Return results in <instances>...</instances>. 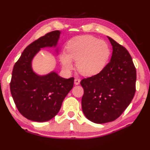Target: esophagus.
Returning a JSON list of instances; mask_svg holds the SVG:
<instances>
[{
    "instance_id": "obj_1",
    "label": "esophagus",
    "mask_w": 150,
    "mask_h": 150,
    "mask_svg": "<svg viewBox=\"0 0 150 150\" xmlns=\"http://www.w3.org/2000/svg\"><path fill=\"white\" fill-rule=\"evenodd\" d=\"M74 83L75 85H79V84L80 83V79H78V78H76V79H75Z\"/></svg>"
}]
</instances>
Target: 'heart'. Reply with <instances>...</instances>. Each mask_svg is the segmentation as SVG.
Instances as JSON below:
<instances>
[{
  "mask_svg": "<svg viewBox=\"0 0 150 150\" xmlns=\"http://www.w3.org/2000/svg\"><path fill=\"white\" fill-rule=\"evenodd\" d=\"M67 51H62L60 60L67 72L72 71L77 61V67L87 77L100 73L108 62L111 54L107 43L92 35L74 37L67 44Z\"/></svg>",
  "mask_w": 150,
  "mask_h": 150,
  "instance_id": "1",
  "label": "heart"
}]
</instances>
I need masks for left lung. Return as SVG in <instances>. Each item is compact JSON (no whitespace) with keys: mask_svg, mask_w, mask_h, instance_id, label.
<instances>
[{"mask_svg":"<svg viewBox=\"0 0 150 150\" xmlns=\"http://www.w3.org/2000/svg\"><path fill=\"white\" fill-rule=\"evenodd\" d=\"M111 60L100 73L80 82L85 116L96 124L114 121L130 105L136 91V69L129 52L111 37Z\"/></svg>","mask_w":150,"mask_h":150,"instance_id":"obj_1","label":"left lung"}]
</instances>
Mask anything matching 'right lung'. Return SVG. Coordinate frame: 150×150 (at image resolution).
I'll use <instances>...</instances> for the list:
<instances>
[{
	"label": "right lung",
	"instance_id": "1",
	"mask_svg": "<svg viewBox=\"0 0 150 150\" xmlns=\"http://www.w3.org/2000/svg\"><path fill=\"white\" fill-rule=\"evenodd\" d=\"M60 33H48L27 46L13 69L10 90L15 104L23 116L34 122H47L56 116L73 87V77L65 79L55 71L40 75L32 67L41 49L56 48Z\"/></svg>",
	"mask_w": 150,
	"mask_h": 150
}]
</instances>
